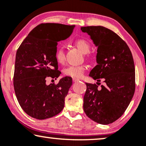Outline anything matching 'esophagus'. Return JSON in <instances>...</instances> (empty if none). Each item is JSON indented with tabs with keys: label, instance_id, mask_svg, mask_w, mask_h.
I'll use <instances>...</instances> for the list:
<instances>
[{
	"label": "esophagus",
	"instance_id": "esophagus-1",
	"mask_svg": "<svg viewBox=\"0 0 146 146\" xmlns=\"http://www.w3.org/2000/svg\"><path fill=\"white\" fill-rule=\"evenodd\" d=\"M72 80H73L74 82H78V81H79V80H78V79H77V78H73Z\"/></svg>",
	"mask_w": 146,
	"mask_h": 146
}]
</instances>
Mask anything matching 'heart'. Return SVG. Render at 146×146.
Listing matches in <instances>:
<instances>
[{
	"label": "heart",
	"mask_w": 146,
	"mask_h": 146,
	"mask_svg": "<svg viewBox=\"0 0 146 146\" xmlns=\"http://www.w3.org/2000/svg\"><path fill=\"white\" fill-rule=\"evenodd\" d=\"M74 44L78 50L83 54H87L90 50V44L85 39L79 38L74 41ZM55 58L58 62L63 63L65 60V54L63 47H58L55 52ZM86 67L84 65H72L64 69L63 72L66 76L75 78H80L83 76Z\"/></svg>",
	"instance_id": "1"
}]
</instances>
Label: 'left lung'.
Listing matches in <instances>:
<instances>
[{"instance_id":"1","label":"left lung","mask_w":146,"mask_h":146,"mask_svg":"<svg viewBox=\"0 0 146 146\" xmlns=\"http://www.w3.org/2000/svg\"><path fill=\"white\" fill-rule=\"evenodd\" d=\"M98 48L97 65L89 76L101 88L86 83L84 111L93 121L106 125L120 117L127 109L135 92V66L127 44L117 34L101 26L81 27Z\"/></svg>"}]
</instances>
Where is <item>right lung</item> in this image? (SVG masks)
I'll list each match as a JSON object with an SVG mask.
<instances>
[{
  "mask_svg": "<svg viewBox=\"0 0 146 146\" xmlns=\"http://www.w3.org/2000/svg\"><path fill=\"white\" fill-rule=\"evenodd\" d=\"M74 27L41 24L32 30L18 49L14 88L20 106L32 117L49 118L64 107L65 97L72 84V78H62L56 85H47L46 78H57L60 75L55 58L58 42L68 38Z\"/></svg>",
  "mask_w": 146,
  "mask_h": 146,
  "instance_id": "obj_1",
  "label": "right lung"
}]
</instances>
